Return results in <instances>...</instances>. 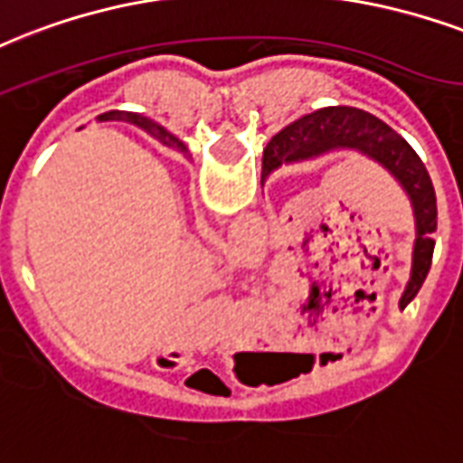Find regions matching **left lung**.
<instances>
[{"instance_id":"8db88e82","label":"left lung","mask_w":463,"mask_h":463,"mask_svg":"<svg viewBox=\"0 0 463 463\" xmlns=\"http://www.w3.org/2000/svg\"><path fill=\"white\" fill-rule=\"evenodd\" d=\"M330 153L364 155L366 160H373L379 167L386 169L411 201L415 242L411 279L398 303L403 310L428 277L435 250L432 232L437 231V199L428 169L418 153L408 146V140L381 118L352 106H326L288 123L287 128H281L271 137L264 147L262 172L271 175L284 162H308Z\"/></svg>"}]
</instances>
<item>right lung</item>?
<instances>
[{
    "mask_svg": "<svg viewBox=\"0 0 463 463\" xmlns=\"http://www.w3.org/2000/svg\"><path fill=\"white\" fill-rule=\"evenodd\" d=\"M106 116V121H109V116H111V118H118V121H128V123H136L137 128H143V130H147V133H153L155 137H157V140H160V143H165V146L167 147H175L176 153H189V150H186V146L184 143H182V140H179V137H175L172 136V133H167V130L165 128H160V126H157V123L155 121H150V118H146V116H140V114H130V111H109V114H104Z\"/></svg>",
    "mask_w": 463,
    "mask_h": 463,
    "instance_id": "add662e5",
    "label": "right lung"
}]
</instances>
